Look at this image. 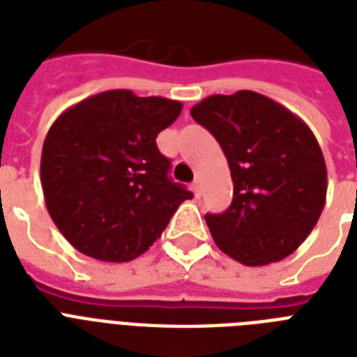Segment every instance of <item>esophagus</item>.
<instances>
[{
	"label": "esophagus",
	"mask_w": 357,
	"mask_h": 357,
	"mask_svg": "<svg viewBox=\"0 0 357 357\" xmlns=\"http://www.w3.org/2000/svg\"><path fill=\"white\" fill-rule=\"evenodd\" d=\"M192 192H195L196 198H200V196H202V183H200V179H195V181H192Z\"/></svg>",
	"instance_id": "34e87169"
}]
</instances>
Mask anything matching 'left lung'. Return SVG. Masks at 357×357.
<instances>
[{
  "label": "left lung",
  "mask_w": 357,
  "mask_h": 357,
  "mask_svg": "<svg viewBox=\"0 0 357 357\" xmlns=\"http://www.w3.org/2000/svg\"><path fill=\"white\" fill-rule=\"evenodd\" d=\"M228 159L234 202L206 215L215 243L246 266L291 255L319 222L326 202V162L307 123L252 91L213 94L190 109Z\"/></svg>",
  "instance_id": "8db88e82"
}]
</instances>
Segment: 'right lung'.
Masks as SVG:
<instances>
[{"label": "right lung", "mask_w": 357, "mask_h": 357, "mask_svg": "<svg viewBox=\"0 0 357 357\" xmlns=\"http://www.w3.org/2000/svg\"><path fill=\"white\" fill-rule=\"evenodd\" d=\"M167 98L107 91L66 109L42 146L50 217L75 250L109 263L144 254L192 192L168 178L157 135L181 113Z\"/></svg>", "instance_id": "add662e5"}]
</instances>
